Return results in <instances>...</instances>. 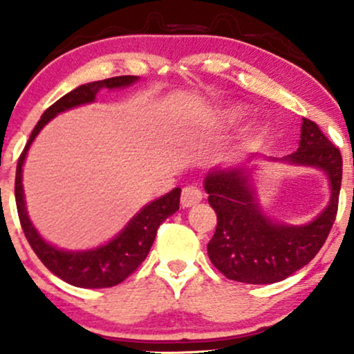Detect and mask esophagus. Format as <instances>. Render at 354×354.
<instances>
[{"label":"esophagus","mask_w":354,"mask_h":354,"mask_svg":"<svg viewBox=\"0 0 354 354\" xmlns=\"http://www.w3.org/2000/svg\"><path fill=\"white\" fill-rule=\"evenodd\" d=\"M203 200V193L198 186H186L183 188L181 193V206L183 208H191V206L198 205Z\"/></svg>","instance_id":"obj_1"}]
</instances>
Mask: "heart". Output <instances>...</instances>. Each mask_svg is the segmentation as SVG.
<instances>
[{
    "mask_svg": "<svg viewBox=\"0 0 354 354\" xmlns=\"http://www.w3.org/2000/svg\"><path fill=\"white\" fill-rule=\"evenodd\" d=\"M245 115V108L239 106V104H231V106L221 108L216 113V120L219 123H234L239 118Z\"/></svg>",
    "mask_w": 354,
    "mask_h": 354,
    "instance_id": "1",
    "label": "heart"
}]
</instances>
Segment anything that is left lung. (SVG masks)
<instances>
[{
  "instance_id": "obj_1",
  "label": "left lung",
  "mask_w": 354,
  "mask_h": 354,
  "mask_svg": "<svg viewBox=\"0 0 354 354\" xmlns=\"http://www.w3.org/2000/svg\"><path fill=\"white\" fill-rule=\"evenodd\" d=\"M301 140L295 153L270 158L291 166H308L324 173L330 201L306 225H286L263 211L253 185V166H216L206 174L205 191L218 216L216 231L208 243L211 263L233 281L271 284L286 279L315 258L330 234L338 211L343 176L341 153L321 133L318 124L303 118Z\"/></svg>"
}]
</instances>
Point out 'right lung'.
Instances as JSON below:
<instances>
[{
	"instance_id": "1",
	"label": "right lung",
	"mask_w": 354,
	"mask_h": 354,
	"mask_svg": "<svg viewBox=\"0 0 354 354\" xmlns=\"http://www.w3.org/2000/svg\"><path fill=\"white\" fill-rule=\"evenodd\" d=\"M138 80H140L138 76H116V78L93 81V83L81 84L68 95H64L63 98H59L43 113L41 120L35 126L21 156H19L18 166H16L15 196L24 236H26L30 246L33 248L36 256L43 261V265L53 274H56L63 281L73 284V286L109 288L124 281L148 256L161 223L180 209L181 189L174 188L169 193H166L165 196H160L158 200L143 206L135 216L129 219L128 225L104 245L91 248V250L68 251L48 243L38 233V230L35 228L30 216H28L23 189L24 160H26L28 149H30L35 138L39 135V131L50 123L53 118L71 108L93 103L100 89L126 88L129 84L136 83Z\"/></svg>"
}]
</instances>
